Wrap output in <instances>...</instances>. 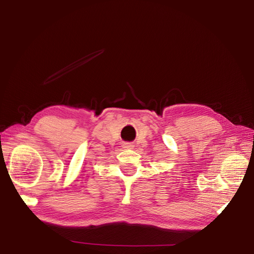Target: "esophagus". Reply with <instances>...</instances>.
<instances>
[{
	"label": "esophagus",
	"instance_id": "obj_1",
	"mask_svg": "<svg viewBox=\"0 0 254 254\" xmlns=\"http://www.w3.org/2000/svg\"><path fill=\"white\" fill-rule=\"evenodd\" d=\"M129 147H131V145H129V144L125 145V148H129Z\"/></svg>",
	"mask_w": 254,
	"mask_h": 254
}]
</instances>
